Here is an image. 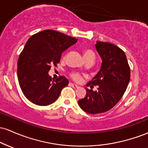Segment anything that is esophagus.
I'll return each instance as SVG.
<instances>
[{
  "label": "esophagus",
  "mask_w": 148,
  "mask_h": 148,
  "mask_svg": "<svg viewBox=\"0 0 148 148\" xmlns=\"http://www.w3.org/2000/svg\"><path fill=\"white\" fill-rule=\"evenodd\" d=\"M69 85H70L71 86H72V88H79V86H77V85H76V84H72V83H70V84H69Z\"/></svg>",
  "instance_id": "34e87169"
}]
</instances>
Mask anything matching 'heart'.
Here are the masks:
<instances>
[{"label":"heart","mask_w":148,"mask_h":148,"mask_svg":"<svg viewBox=\"0 0 148 148\" xmlns=\"http://www.w3.org/2000/svg\"><path fill=\"white\" fill-rule=\"evenodd\" d=\"M84 58L86 61H92L94 62L95 59V55L94 52L91 50H86L84 51ZM71 76L74 79L75 81H79L81 79V75L79 73L72 72L71 74Z\"/></svg>","instance_id":"1"}]
</instances>
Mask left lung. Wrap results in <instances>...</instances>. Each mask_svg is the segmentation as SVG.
<instances>
[{
    "instance_id": "obj_1",
    "label": "left lung",
    "mask_w": 148,
    "mask_h": 148,
    "mask_svg": "<svg viewBox=\"0 0 148 148\" xmlns=\"http://www.w3.org/2000/svg\"><path fill=\"white\" fill-rule=\"evenodd\" d=\"M95 48L101 57V68L86 86V96L78 101L80 108L90 114L109 111L120 101L126 91L130 80V68L125 52L108 42H97Z\"/></svg>"
}]
</instances>
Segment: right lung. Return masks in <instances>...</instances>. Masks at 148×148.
<instances>
[{"mask_svg":"<svg viewBox=\"0 0 148 148\" xmlns=\"http://www.w3.org/2000/svg\"><path fill=\"white\" fill-rule=\"evenodd\" d=\"M76 42L74 37L52 30H43L28 39L18 57L17 74L21 90L29 101L48 106L58 99L69 81L62 76L54 81L49 72L60 62L63 51Z\"/></svg>","mask_w":148,"mask_h":148,"instance_id":"obj_1","label":"right lung"}]
</instances>
